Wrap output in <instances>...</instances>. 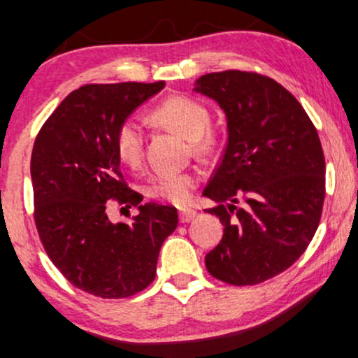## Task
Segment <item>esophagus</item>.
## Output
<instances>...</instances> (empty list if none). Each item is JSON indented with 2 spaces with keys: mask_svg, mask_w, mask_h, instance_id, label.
<instances>
[{
  "mask_svg": "<svg viewBox=\"0 0 358 358\" xmlns=\"http://www.w3.org/2000/svg\"><path fill=\"white\" fill-rule=\"evenodd\" d=\"M195 217H196L195 210H192V208H183V210H180V222H182V223L192 222Z\"/></svg>",
  "mask_w": 358,
  "mask_h": 358,
  "instance_id": "obj_1",
  "label": "esophagus"
}]
</instances>
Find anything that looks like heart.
<instances>
[{
    "label": "heart",
    "instance_id": "b5f03b06",
    "mask_svg": "<svg viewBox=\"0 0 358 358\" xmlns=\"http://www.w3.org/2000/svg\"><path fill=\"white\" fill-rule=\"evenodd\" d=\"M155 120L165 124L180 135L193 141L198 150H205L210 145V115L200 101L188 96H171L162 101L153 111ZM145 131L141 123L135 118H127L120 123L115 135V148L122 162L130 166L140 165L143 158ZM196 185L195 175L188 171H166L157 173L150 180L146 193L150 196L171 203L183 205L192 198Z\"/></svg>",
    "mask_w": 358,
    "mask_h": 358
}]
</instances>
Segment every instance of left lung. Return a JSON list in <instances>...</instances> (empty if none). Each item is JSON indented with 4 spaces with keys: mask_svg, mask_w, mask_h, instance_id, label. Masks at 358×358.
<instances>
[{
    "mask_svg": "<svg viewBox=\"0 0 358 358\" xmlns=\"http://www.w3.org/2000/svg\"><path fill=\"white\" fill-rule=\"evenodd\" d=\"M193 92L227 116V148L203 195L218 206L220 243L206 270L230 285H257L285 272L315 235L325 198L320 138L296 98L258 73H208Z\"/></svg>",
    "mask_w": 358,
    "mask_h": 358,
    "instance_id": "obj_1",
    "label": "left lung"
}]
</instances>
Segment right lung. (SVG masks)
Instances as JSON below:
<instances>
[{
  "instance_id": "obj_1",
  "label": "right lung",
  "mask_w": 358,
  "mask_h": 358,
  "mask_svg": "<svg viewBox=\"0 0 358 358\" xmlns=\"http://www.w3.org/2000/svg\"><path fill=\"white\" fill-rule=\"evenodd\" d=\"M157 83L85 85L68 94L34 140V222L68 282L101 299H127L153 282L160 248L178 225L175 206L141 205L120 170L115 135ZM111 199L136 206L130 226L108 218Z\"/></svg>"
}]
</instances>
